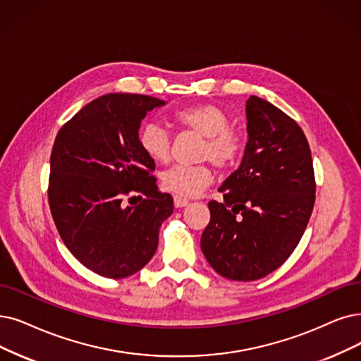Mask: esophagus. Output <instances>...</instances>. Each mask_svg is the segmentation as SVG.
I'll use <instances>...</instances> for the list:
<instances>
[{"label": "esophagus", "mask_w": 361, "mask_h": 361, "mask_svg": "<svg viewBox=\"0 0 361 361\" xmlns=\"http://www.w3.org/2000/svg\"><path fill=\"white\" fill-rule=\"evenodd\" d=\"M173 200H175V206L176 207H183L190 203L188 198H183V197H179V195H175L173 197Z\"/></svg>", "instance_id": "1"}]
</instances>
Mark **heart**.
I'll list each match as a JSON object with an SVG mask.
<instances>
[{
    "label": "heart",
    "instance_id": "1",
    "mask_svg": "<svg viewBox=\"0 0 361 361\" xmlns=\"http://www.w3.org/2000/svg\"><path fill=\"white\" fill-rule=\"evenodd\" d=\"M173 120L182 130L203 137L198 149V160L210 161L216 169L234 167L244 152V137L231 127V118L225 109L213 104L185 106L173 114ZM139 147L154 163H167L171 154V136L160 123L149 121L139 130ZM163 190L179 195L192 197L200 194L213 180V171L207 164L173 166L161 173Z\"/></svg>",
    "mask_w": 361,
    "mask_h": 361
}]
</instances>
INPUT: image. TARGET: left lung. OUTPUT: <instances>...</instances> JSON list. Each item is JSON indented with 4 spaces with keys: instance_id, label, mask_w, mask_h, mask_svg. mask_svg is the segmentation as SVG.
<instances>
[{
    "instance_id": "left-lung-1",
    "label": "left lung",
    "mask_w": 361,
    "mask_h": 361,
    "mask_svg": "<svg viewBox=\"0 0 361 361\" xmlns=\"http://www.w3.org/2000/svg\"><path fill=\"white\" fill-rule=\"evenodd\" d=\"M249 140L243 161L209 203L201 250L222 277L259 280L281 267L299 244L315 201L308 140L298 123L267 100L246 105Z\"/></svg>"
}]
</instances>
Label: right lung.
I'll use <instances>...</instances> for the list:
<instances>
[{"mask_svg": "<svg viewBox=\"0 0 361 361\" xmlns=\"http://www.w3.org/2000/svg\"><path fill=\"white\" fill-rule=\"evenodd\" d=\"M161 105L147 94H104L66 121L53 143L47 194L54 225L68 250L106 279L145 267L173 213V198L158 191L155 163L137 140L140 121Z\"/></svg>", "mask_w": 361, "mask_h": 361, "instance_id": "add662e5", "label": "right lung"}]
</instances>
